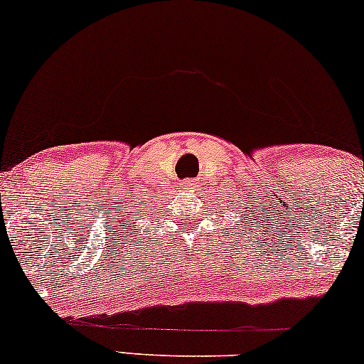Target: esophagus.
<instances>
[{"label": "esophagus", "mask_w": 364, "mask_h": 364, "mask_svg": "<svg viewBox=\"0 0 364 364\" xmlns=\"http://www.w3.org/2000/svg\"><path fill=\"white\" fill-rule=\"evenodd\" d=\"M181 188H186L188 192L197 191V182L193 178H186V181L181 182Z\"/></svg>", "instance_id": "1"}]
</instances>
